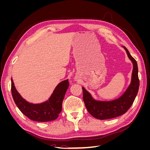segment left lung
I'll list each match as a JSON object with an SVG mask.
<instances>
[{"mask_svg": "<svg viewBox=\"0 0 150 150\" xmlns=\"http://www.w3.org/2000/svg\"><path fill=\"white\" fill-rule=\"evenodd\" d=\"M128 58L133 64L131 83L125 93L118 98L111 101H100L95 99L91 93L84 87L83 88V100L88 112L95 118L108 120L120 116L128 111L132 105L138 94L139 81L137 62L131 56L128 50L125 46Z\"/></svg>", "mask_w": 150, "mask_h": 150, "instance_id": "obj_1", "label": "left lung"}]
</instances>
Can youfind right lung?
I'll list each match as a JSON object with an SVG mask.
<instances>
[{
    "instance_id": "1",
    "label": "right lung",
    "mask_w": 150,
    "mask_h": 150,
    "mask_svg": "<svg viewBox=\"0 0 150 150\" xmlns=\"http://www.w3.org/2000/svg\"><path fill=\"white\" fill-rule=\"evenodd\" d=\"M68 88V79L62 81L54 89L48 100L40 103H32L22 97L11 78V92L17 106L29 119L39 122L53 121L57 118L62 110V101Z\"/></svg>"
}]
</instances>
